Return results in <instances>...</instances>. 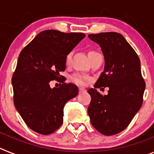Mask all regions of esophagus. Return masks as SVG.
Here are the masks:
<instances>
[{
  "instance_id": "1",
  "label": "esophagus",
  "mask_w": 154,
  "mask_h": 154,
  "mask_svg": "<svg viewBox=\"0 0 154 154\" xmlns=\"http://www.w3.org/2000/svg\"><path fill=\"white\" fill-rule=\"evenodd\" d=\"M85 92H86V90L85 89H83V88H79V93H84Z\"/></svg>"
}]
</instances>
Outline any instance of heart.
<instances>
[{"label": "heart", "instance_id": "heart-1", "mask_svg": "<svg viewBox=\"0 0 154 154\" xmlns=\"http://www.w3.org/2000/svg\"><path fill=\"white\" fill-rule=\"evenodd\" d=\"M95 53H96V51H89V53H88V55H89V56H90L91 55H92V54H95ZM71 58H72V54H71V53H69V54L66 55V57H65V64H66V65H69V63H70V61H71ZM86 79H87L85 78V77H84V76L81 75H78V74L74 75H72V77H71V80H72L73 82L79 84V85H84V84L85 83V81H86Z\"/></svg>", "mask_w": 154, "mask_h": 154}]
</instances>
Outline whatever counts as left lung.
I'll use <instances>...</instances> for the list:
<instances>
[{
	"mask_svg": "<svg viewBox=\"0 0 154 154\" xmlns=\"http://www.w3.org/2000/svg\"><path fill=\"white\" fill-rule=\"evenodd\" d=\"M89 38L101 48L105 66L94 89L88 90L92 98L88 114L99 133L114 135L127 127L142 106L146 85L140 61L120 34L103 32L91 34ZM101 87H108L107 95L103 96L96 90Z\"/></svg>",
	"mask_w": 154,
	"mask_h": 154,
	"instance_id": "left-lung-1",
	"label": "left lung"
}]
</instances>
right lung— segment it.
Returning <instances> with one entry per match:
<instances>
[{"mask_svg": "<svg viewBox=\"0 0 154 154\" xmlns=\"http://www.w3.org/2000/svg\"><path fill=\"white\" fill-rule=\"evenodd\" d=\"M85 37L83 33L56 30L40 32L21 51L12 77L14 103L27 126L43 135L52 133L63 122V109L79 93L74 84L50 87L65 70V57Z\"/></svg>", "mask_w": 154, "mask_h": 154, "instance_id": "add662e5", "label": "right lung"}]
</instances>
